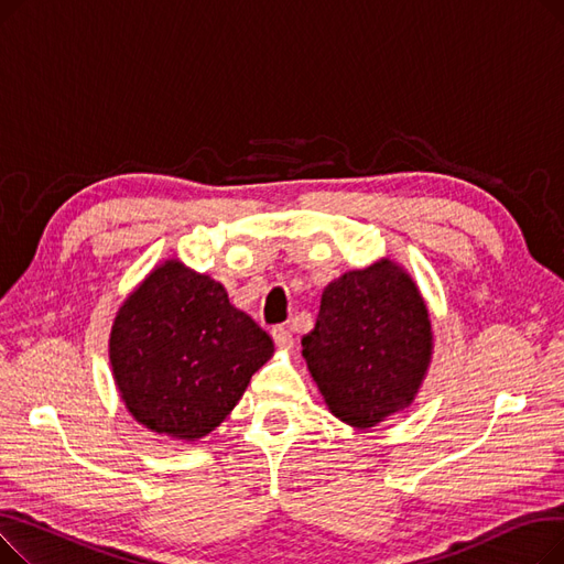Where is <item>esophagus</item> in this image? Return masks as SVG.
I'll list each match as a JSON object with an SVG mask.
<instances>
[{
  "mask_svg": "<svg viewBox=\"0 0 564 564\" xmlns=\"http://www.w3.org/2000/svg\"><path fill=\"white\" fill-rule=\"evenodd\" d=\"M272 338H274L276 347H281V349L292 347V334H290L288 327H283V324H279V327L272 329Z\"/></svg>",
  "mask_w": 564,
  "mask_h": 564,
  "instance_id": "34e87169",
  "label": "esophagus"
}]
</instances>
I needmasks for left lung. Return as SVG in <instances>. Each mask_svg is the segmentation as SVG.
<instances>
[{
	"mask_svg": "<svg viewBox=\"0 0 564 564\" xmlns=\"http://www.w3.org/2000/svg\"><path fill=\"white\" fill-rule=\"evenodd\" d=\"M302 345L329 409L372 427L416 395L432 354L430 315L411 276L381 260L324 288Z\"/></svg>",
	"mask_w": 564,
	"mask_h": 564,
	"instance_id": "8db88e82",
	"label": "left lung"
}]
</instances>
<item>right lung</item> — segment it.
I'll return each instance as SVG.
<instances>
[{
	"label": "right lung",
	"instance_id": "obj_1",
	"mask_svg": "<svg viewBox=\"0 0 564 564\" xmlns=\"http://www.w3.org/2000/svg\"><path fill=\"white\" fill-rule=\"evenodd\" d=\"M274 343L221 283L169 260L118 311L109 340L116 387L153 432L194 441L242 398Z\"/></svg>",
	"mask_w": 564,
	"mask_h": 564
}]
</instances>
